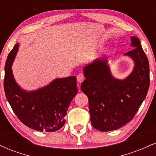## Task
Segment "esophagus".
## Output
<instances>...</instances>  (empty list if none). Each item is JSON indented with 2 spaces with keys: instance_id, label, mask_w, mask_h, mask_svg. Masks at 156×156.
I'll use <instances>...</instances> for the list:
<instances>
[{
  "instance_id": "1",
  "label": "esophagus",
  "mask_w": 156,
  "mask_h": 156,
  "mask_svg": "<svg viewBox=\"0 0 156 156\" xmlns=\"http://www.w3.org/2000/svg\"><path fill=\"white\" fill-rule=\"evenodd\" d=\"M84 78H85V77H84L83 74H82V73H79V74L77 76V80H78V83H81V82H83Z\"/></svg>"
}]
</instances>
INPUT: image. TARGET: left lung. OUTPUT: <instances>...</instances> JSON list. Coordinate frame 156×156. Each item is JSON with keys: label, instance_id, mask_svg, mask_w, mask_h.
I'll list each match as a JSON object with an SVG mask.
<instances>
[{"label": "left lung", "instance_id": "8db88e82", "mask_svg": "<svg viewBox=\"0 0 156 156\" xmlns=\"http://www.w3.org/2000/svg\"><path fill=\"white\" fill-rule=\"evenodd\" d=\"M132 51L125 53L135 62L133 72L124 80L112 76L106 58L96 59L83 69L82 92L89 99L92 126L100 131L117 130L133 119L150 87L149 62L140 41L130 37Z\"/></svg>", "mask_w": 156, "mask_h": 156}]
</instances>
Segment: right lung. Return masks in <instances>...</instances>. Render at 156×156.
I'll use <instances>...</instances> for the list:
<instances>
[{
    "mask_svg": "<svg viewBox=\"0 0 156 156\" xmlns=\"http://www.w3.org/2000/svg\"><path fill=\"white\" fill-rule=\"evenodd\" d=\"M18 48L17 43L5 65L3 84L7 101L16 116L28 128L42 132L58 130L65 123L64 117L78 92L76 77L56 78L36 91L23 90L16 83L12 70Z\"/></svg>",
    "mask_w": 156,
    "mask_h": 156,
    "instance_id": "obj_1",
    "label": "right lung"
}]
</instances>
